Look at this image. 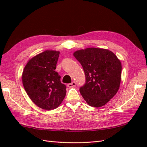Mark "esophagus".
Returning a JSON list of instances; mask_svg holds the SVG:
<instances>
[{
    "instance_id": "esophagus-1",
    "label": "esophagus",
    "mask_w": 147,
    "mask_h": 147,
    "mask_svg": "<svg viewBox=\"0 0 147 147\" xmlns=\"http://www.w3.org/2000/svg\"><path fill=\"white\" fill-rule=\"evenodd\" d=\"M75 86H76V83L74 82H72L71 83H69L67 85V86L69 88H73V87H74Z\"/></svg>"
}]
</instances>
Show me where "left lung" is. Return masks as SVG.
I'll return each instance as SVG.
<instances>
[{
  "instance_id": "8db88e82",
  "label": "left lung",
  "mask_w": 147,
  "mask_h": 147,
  "mask_svg": "<svg viewBox=\"0 0 147 147\" xmlns=\"http://www.w3.org/2000/svg\"><path fill=\"white\" fill-rule=\"evenodd\" d=\"M82 64L86 83L80 89L81 95L92 107L105 105L116 94L121 80V62L108 49L90 47L73 54Z\"/></svg>"
}]
</instances>
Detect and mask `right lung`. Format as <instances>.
Masks as SVG:
<instances>
[{
	"label": "right lung",
	"instance_id": "obj_1",
	"mask_svg": "<svg viewBox=\"0 0 147 147\" xmlns=\"http://www.w3.org/2000/svg\"><path fill=\"white\" fill-rule=\"evenodd\" d=\"M59 51H45L32 57L24 67L22 81L30 99L40 108L51 111L58 107L66 94L56 69Z\"/></svg>",
	"mask_w": 147,
	"mask_h": 147
}]
</instances>
